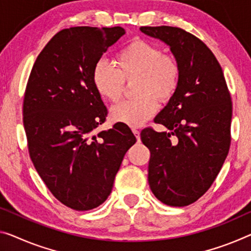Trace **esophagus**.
<instances>
[{
	"mask_svg": "<svg viewBox=\"0 0 251 251\" xmlns=\"http://www.w3.org/2000/svg\"><path fill=\"white\" fill-rule=\"evenodd\" d=\"M132 132H133L134 136H136L138 142L140 141V132H139V130H137V129H132Z\"/></svg>",
	"mask_w": 251,
	"mask_h": 251,
	"instance_id": "1",
	"label": "esophagus"
}]
</instances>
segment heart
<instances>
[{
	"instance_id": "b5f03b06",
	"label": "heart",
	"mask_w": 251,
	"mask_h": 251,
	"mask_svg": "<svg viewBox=\"0 0 251 251\" xmlns=\"http://www.w3.org/2000/svg\"><path fill=\"white\" fill-rule=\"evenodd\" d=\"M115 69L99 61L92 71V82L98 93L111 103L121 100L125 83L133 84L136 100L112 107V120L139 126L156 113L158 100L169 101L178 90L182 78L179 60L152 42L136 38L117 53Z\"/></svg>"
}]
</instances>
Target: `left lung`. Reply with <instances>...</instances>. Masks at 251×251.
Listing matches in <instances>:
<instances>
[{"instance_id":"left-lung-1","label":"left lung","mask_w":251,"mask_h":251,"mask_svg":"<svg viewBox=\"0 0 251 251\" xmlns=\"http://www.w3.org/2000/svg\"><path fill=\"white\" fill-rule=\"evenodd\" d=\"M169 45L182 66L175 95L155 118L168 132L141 131L150 150L148 182L166 205L186 206L201 198L217 178L231 144L232 102L222 68L211 49L177 26H141Z\"/></svg>"}]
</instances>
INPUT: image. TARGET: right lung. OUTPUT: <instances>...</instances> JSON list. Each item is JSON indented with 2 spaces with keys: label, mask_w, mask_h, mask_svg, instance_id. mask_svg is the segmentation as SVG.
Here are the masks:
<instances>
[{
  "label": "right lung",
  "mask_w": 251,
  "mask_h": 251,
  "mask_svg": "<svg viewBox=\"0 0 251 251\" xmlns=\"http://www.w3.org/2000/svg\"><path fill=\"white\" fill-rule=\"evenodd\" d=\"M121 26H73L57 32L34 61L23 98L29 155L51 194L64 205L88 211L105 201L126 152L137 141L125 123L107 131V109L92 71Z\"/></svg>",
  "instance_id": "1"
}]
</instances>
